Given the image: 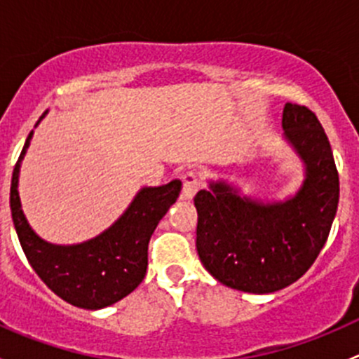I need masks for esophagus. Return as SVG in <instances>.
Wrapping results in <instances>:
<instances>
[{
  "mask_svg": "<svg viewBox=\"0 0 359 359\" xmlns=\"http://www.w3.org/2000/svg\"><path fill=\"white\" fill-rule=\"evenodd\" d=\"M200 189V180H198L196 173L186 172L182 175V200H193L194 194Z\"/></svg>",
  "mask_w": 359,
  "mask_h": 359,
  "instance_id": "34e87169",
  "label": "esophagus"
}]
</instances>
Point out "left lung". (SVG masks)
Returning a JSON list of instances; mask_svg holds the SVG:
<instances>
[{
	"instance_id": "8db88e82",
	"label": "left lung",
	"mask_w": 359,
	"mask_h": 359,
	"mask_svg": "<svg viewBox=\"0 0 359 359\" xmlns=\"http://www.w3.org/2000/svg\"><path fill=\"white\" fill-rule=\"evenodd\" d=\"M285 135L306 163V180L285 203L262 205L222 182L194 196L196 248L205 269L234 290L273 293L307 273L327 243L339 205V172L313 111L287 102Z\"/></svg>"
}]
</instances>
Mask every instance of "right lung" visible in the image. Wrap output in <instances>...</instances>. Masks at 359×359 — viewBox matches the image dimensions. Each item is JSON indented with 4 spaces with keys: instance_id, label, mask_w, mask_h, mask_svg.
<instances>
[{
    "instance_id": "right-lung-1",
    "label": "right lung",
    "mask_w": 359,
    "mask_h": 359,
    "mask_svg": "<svg viewBox=\"0 0 359 359\" xmlns=\"http://www.w3.org/2000/svg\"><path fill=\"white\" fill-rule=\"evenodd\" d=\"M31 137L32 130L15 163L10 187V208L20 247L43 283L60 299L83 309L111 306L135 290L146 276L147 245L159 220L179 198L182 184L172 180L166 186L144 187L121 219L95 240L74 247L45 243L29 227L17 191L20 161Z\"/></svg>"
}]
</instances>
